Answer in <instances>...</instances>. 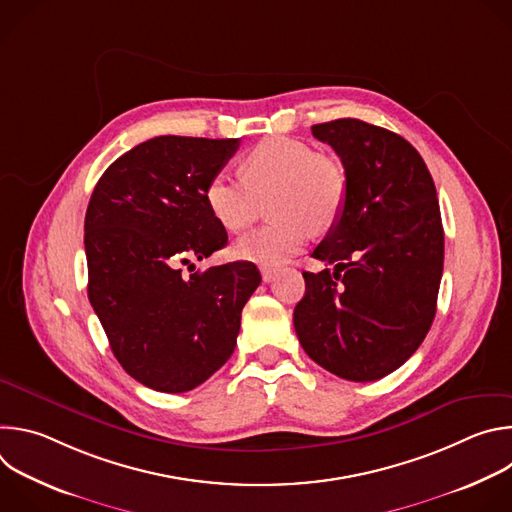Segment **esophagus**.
Returning a JSON list of instances; mask_svg holds the SVG:
<instances>
[{
  "label": "esophagus",
  "instance_id": "obj_1",
  "mask_svg": "<svg viewBox=\"0 0 512 512\" xmlns=\"http://www.w3.org/2000/svg\"><path fill=\"white\" fill-rule=\"evenodd\" d=\"M261 277L265 283L273 281L275 279V269H269V267H261Z\"/></svg>",
  "mask_w": 512,
  "mask_h": 512
}]
</instances>
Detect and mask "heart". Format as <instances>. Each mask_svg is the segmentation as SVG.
I'll list each match as a JSON object with an SVG mask.
<instances>
[{
  "instance_id": "obj_1",
  "label": "heart",
  "mask_w": 512,
  "mask_h": 512,
  "mask_svg": "<svg viewBox=\"0 0 512 512\" xmlns=\"http://www.w3.org/2000/svg\"><path fill=\"white\" fill-rule=\"evenodd\" d=\"M269 197V212L277 221L241 237L233 255L277 267L302 251L312 231H328L338 221L346 202V174L306 141L267 137L243 156L241 176L218 172L204 188L206 206L231 233L251 227Z\"/></svg>"
}]
</instances>
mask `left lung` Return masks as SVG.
Returning a JSON list of instances; mask_svg holds the SVG:
<instances>
[{
    "label": "left lung",
    "instance_id": "8db88e82",
    "mask_svg": "<svg viewBox=\"0 0 512 512\" xmlns=\"http://www.w3.org/2000/svg\"><path fill=\"white\" fill-rule=\"evenodd\" d=\"M346 174V202L304 271L294 326L332 375L367 383L397 371L431 328L444 271V227L431 174L401 135L336 119L312 127Z\"/></svg>",
    "mask_w": 512,
    "mask_h": 512
}]
</instances>
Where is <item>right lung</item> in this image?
Here are the masks:
<instances>
[{
  "label": "right lung",
  "instance_id": "1",
  "mask_svg": "<svg viewBox=\"0 0 512 512\" xmlns=\"http://www.w3.org/2000/svg\"><path fill=\"white\" fill-rule=\"evenodd\" d=\"M239 139L160 135L117 158L85 216L89 302L127 375L160 393L202 385L231 358L261 283L249 261L182 273L227 245L204 200Z\"/></svg>",
  "mask_w": 512,
  "mask_h": 512
}]
</instances>
